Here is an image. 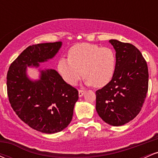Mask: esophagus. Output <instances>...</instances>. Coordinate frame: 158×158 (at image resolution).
Wrapping results in <instances>:
<instances>
[{"label":"esophagus","mask_w":158,"mask_h":158,"mask_svg":"<svg viewBox=\"0 0 158 158\" xmlns=\"http://www.w3.org/2000/svg\"><path fill=\"white\" fill-rule=\"evenodd\" d=\"M84 94H85L84 90H79V97H82V96L84 95Z\"/></svg>","instance_id":"1"}]
</instances>
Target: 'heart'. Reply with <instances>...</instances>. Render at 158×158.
<instances>
[{
	"instance_id": "1",
	"label": "heart",
	"mask_w": 158,
	"mask_h": 158,
	"mask_svg": "<svg viewBox=\"0 0 158 158\" xmlns=\"http://www.w3.org/2000/svg\"><path fill=\"white\" fill-rule=\"evenodd\" d=\"M116 68L115 52L109 48L82 43L74 45L69 51V58H61L58 70L64 80L75 85L82 77L87 85L102 88L110 82Z\"/></svg>"
}]
</instances>
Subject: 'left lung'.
<instances>
[{"label":"left lung","mask_w":158,"mask_h":158,"mask_svg":"<svg viewBox=\"0 0 158 158\" xmlns=\"http://www.w3.org/2000/svg\"><path fill=\"white\" fill-rule=\"evenodd\" d=\"M116 51V68L111 80L96 91V110L104 122L119 126L140 111L148 92L146 61L136 47L109 40Z\"/></svg>","instance_id":"8db88e82"}]
</instances>
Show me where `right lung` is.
Instances as JSON below:
<instances>
[{
	"label": "right lung",
	"instance_id": "add662e5",
	"mask_svg": "<svg viewBox=\"0 0 158 158\" xmlns=\"http://www.w3.org/2000/svg\"><path fill=\"white\" fill-rule=\"evenodd\" d=\"M61 45V41H57L29 46L11 64L7 73V94L14 111L29 126L45 134L57 133L68 127L79 99L78 90L56 70L39 68L40 63L58 53ZM27 67L38 68L40 79H30Z\"/></svg>",
	"mask_w": 158,
	"mask_h": 158
}]
</instances>
